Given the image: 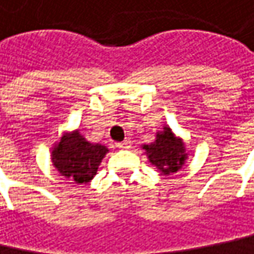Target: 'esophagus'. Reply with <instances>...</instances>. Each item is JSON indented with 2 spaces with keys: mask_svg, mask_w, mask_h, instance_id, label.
<instances>
[{
  "mask_svg": "<svg viewBox=\"0 0 254 254\" xmlns=\"http://www.w3.org/2000/svg\"><path fill=\"white\" fill-rule=\"evenodd\" d=\"M116 146H118L119 149H129L130 148V140H129V139H125L124 142L116 143Z\"/></svg>",
  "mask_w": 254,
  "mask_h": 254,
  "instance_id": "obj_1",
  "label": "esophagus"
}]
</instances>
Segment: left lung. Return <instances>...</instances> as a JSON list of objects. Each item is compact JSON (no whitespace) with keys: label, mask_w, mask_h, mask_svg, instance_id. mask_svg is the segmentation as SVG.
<instances>
[{"label":"left lung","mask_w":254,"mask_h":254,"mask_svg":"<svg viewBox=\"0 0 254 254\" xmlns=\"http://www.w3.org/2000/svg\"><path fill=\"white\" fill-rule=\"evenodd\" d=\"M140 148L145 150L148 160L156 166L162 176H169L181 171L189 156V150L181 136H176L171 127L165 125L156 132V138Z\"/></svg>","instance_id":"obj_1"}]
</instances>
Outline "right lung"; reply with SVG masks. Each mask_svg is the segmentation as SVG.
Here are the masks:
<instances>
[{
  "label": "right lung",
  "mask_w": 254,
  "mask_h": 254,
  "mask_svg": "<svg viewBox=\"0 0 254 254\" xmlns=\"http://www.w3.org/2000/svg\"><path fill=\"white\" fill-rule=\"evenodd\" d=\"M109 149L86 140L79 129L64 132L51 149V160L61 176L71 183L91 182Z\"/></svg>",
  "instance_id": "add662e5"
}]
</instances>
